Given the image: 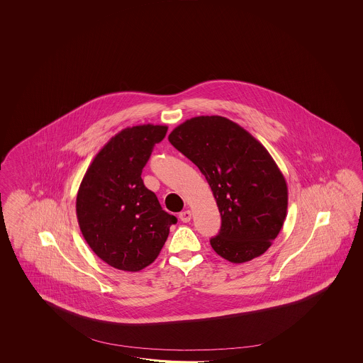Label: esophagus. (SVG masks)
<instances>
[{
	"instance_id": "34e87169",
	"label": "esophagus",
	"mask_w": 363,
	"mask_h": 363,
	"mask_svg": "<svg viewBox=\"0 0 363 363\" xmlns=\"http://www.w3.org/2000/svg\"><path fill=\"white\" fill-rule=\"evenodd\" d=\"M180 219H182V222H184V223H188L191 219H192V211L191 210H185L183 213H180Z\"/></svg>"
}]
</instances>
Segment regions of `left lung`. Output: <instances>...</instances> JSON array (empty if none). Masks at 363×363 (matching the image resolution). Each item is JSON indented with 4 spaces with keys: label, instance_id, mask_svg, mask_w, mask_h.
<instances>
[{
    "label": "left lung",
    "instance_id": "1",
    "mask_svg": "<svg viewBox=\"0 0 363 363\" xmlns=\"http://www.w3.org/2000/svg\"><path fill=\"white\" fill-rule=\"evenodd\" d=\"M169 141L208 180L222 216L210 240L218 255L244 263L262 255L286 216V178L267 149L247 130L219 116H194L174 128Z\"/></svg>",
    "mask_w": 363,
    "mask_h": 363
}]
</instances>
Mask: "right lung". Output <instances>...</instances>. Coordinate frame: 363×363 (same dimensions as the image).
<instances>
[{"label": "right lung", "instance_id": "add662e5", "mask_svg": "<svg viewBox=\"0 0 363 363\" xmlns=\"http://www.w3.org/2000/svg\"><path fill=\"white\" fill-rule=\"evenodd\" d=\"M167 125L127 127L93 158L77 196V216L86 244L108 266L143 270L160 255L177 218L162 210L141 179Z\"/></svg>", "mask_w": 363, "mask_h": 363}]
</instances>
